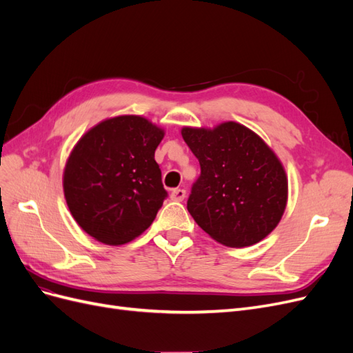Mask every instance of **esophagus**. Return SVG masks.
<instances>
[{
    "mask_svg": "<svg viewBox=\"0 0 353 353\" xmlns=\"http://www.w3.org/2000/svg\"><path fill=\"white\" fill-rule=\"evenodd\" d=\"M186 196V190L185 189H174L172 193H170V198L173 201H183Z\"/></svg>",
    "mask_w": 353,
    "mask_h": 353,
    "instance_id": "34e87169",
    "label": "esophagus"
}]
</instances>
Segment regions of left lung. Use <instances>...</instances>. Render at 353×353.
I'll return each instance as SVG.
<instances>
[{"mask_svg":"<svg viewBox=\"0 0 353 353\" xmlns=\"http://www.w3.org/2000/svg\"><path fill=\"white\" fill-rule=\"evenodd\" d=\"M201 164L188 211L214 241L245 248L263 241L288 203V176L274 151L236 121L181 129Z\"/></svg>","mask_w":353,"mask_h":353,"instance_id":"left-lung-1","label":"left lung"}]
</instances>
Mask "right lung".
<instances>
[{
    "instance_id": "1",
    "label": "right lung",
    "mask_w": 353,
    "mask_h": 353,
    "mask_svg": "<svg viewBox=\"0 0 353 353\" xmlns=\"http://www.w3.org/2000/svg\"><path fill=\"white\" fill-rule=\"evenodd\" d=\"M164 129L142 116L90 128L72 150L63 189L73 219L95 241L124 245L142 234L167 196L155 150Z\"/></svg>"
}]
</instances>
